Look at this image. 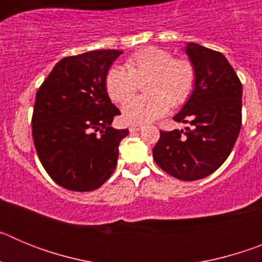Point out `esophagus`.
<instances>
[{"label": "esophagus", "instance_id": "1", "mask_svg": "<svg viewBox=\"0 0 262 262\" xmlns=\"http://www.w3.org/2000/svg\"><path fill=\"white\" fill-rule=\"evenodd\" d=\"M142 128H143L142 124H131V126L128 127L129 133H131V134L138 133V131H140V129H142Z\"/></svg>", "mask_w": 262, "mask_h": 262}]
</instances>
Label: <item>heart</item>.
Instances as JSON below:
<instances>
[{
	"label": "heart",
	"instance_id": "b5f03b06",
	"mask_svg": "<svg viewBox=\"0 0 262 262\" xmlns=\"http://www.w3.org/2000/svg\"><path fill=\"white\" fill-rule=\"evenodd\" d=\"M195 67L185 59H176L160 48H147L134 53L126 69L113 67L106 75V90L114 102L122 103L145 80L147 97L127 101L122 115L127 123L144 124L165 115L172 106L186 102L195 86Z\"/></svg>",
	"mask_w": 262,
	"mask_h": 262
}]
</instances>
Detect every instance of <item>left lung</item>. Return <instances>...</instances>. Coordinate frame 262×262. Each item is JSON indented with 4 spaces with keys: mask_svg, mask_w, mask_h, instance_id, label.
<instances>
[{
    "mask_svg": "<svg viewBox=\"0 0 262 262\" xmlns=\"http://www.w3.org/2000/svg\"><path fill=\"white\" fill-rule=\"evenodd\" d=\"M184 51L195 67V86L173 119L191 128L161 131L152 152L166 173L195 181L214 173L232 151L242 127L243 86L221 52L196 43Z\"/></svg>",
    "mask_w": 262,
    "mask_h": 262,
    "instance_id": "1",
    "label": "left lung"
}]
</instances>
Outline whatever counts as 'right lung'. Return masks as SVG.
<instances>
[{
  "mask_svg": "<svg viewBox=\"0 0 262 262\" xmlns=\"http://www.w3.org/2000/svg\"><path fill=\"white\" fill-rule=\"evenodd\" d=\"M122 53L96 50L64 57L36 93L31 120L36 154L50 177L68 190H96L117 166L128 129L111 127L120 111L105 81Z\"/></svg>",
  "mask_w": 262,
  "mask_h": 262,
  "instance_id": "obj_1",
  "label": "right lung"
}]
</instances>
